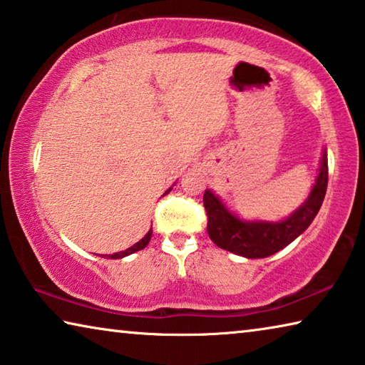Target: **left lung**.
Listing matches in <instances>:
<instances>
[{
  "label": "left lung",
  "instance_id": "left-lung-1",
  "mask_svg": "<svg viewBox=\"0 0 365 365\" xmlns=\"http://www.w3.org/2000/svg\"><path fill=\"white\" fill-rule=\"evenodd\" d=\"M328 184L327 148L322 150L319 175L307 199L289 217L278 222L265 220H242L228 210L223 200L207 189L204 207L208 215L207 231L218 247L246 257V259H265L284 249L297 236L306 231L322 207Z\"/></svg>",
  "mask_w": 365,
  "mask_h": 365
}]
</instances>
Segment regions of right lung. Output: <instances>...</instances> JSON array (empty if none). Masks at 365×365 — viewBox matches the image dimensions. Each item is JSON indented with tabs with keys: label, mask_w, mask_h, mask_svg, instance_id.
Here are the masks:
<instances>
[{
	"label": "right lung",
	"mask_w": 365,
	"mask_h": 365,
	"mask_svg": "<svg viewBox=\"0 0 365 365\" xmlns=\"http://www.w3.org/2000/svg\"><path fill=\"white\" fill-rule=\"evenodd\" d=\"M171 189H173V187H170L168 190H166L165 194H168ZM165 194H163V195H165ZM150 237H152V228L148 230L147 235L143 236L139 242H135L134 246H130L129 249H126V250H121V252H116V254H110V255H101V257H106V259H123V257H128V255H130V254H134V252H137V250H142L143 247L147 246L148 242H150Z\"/></svg>",
	"instance_id": "right-lung-1"
}]
</instances>
